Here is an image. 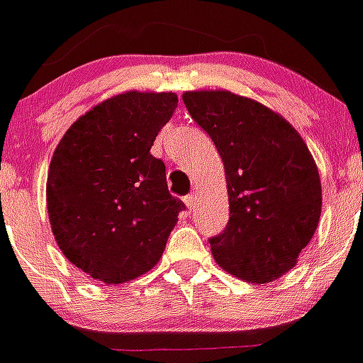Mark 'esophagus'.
I'll return each instance as SVG.
<instances>
[{
	"instance_id": "1",
	"label": "esophagus",
	"mask_w": 363,
	"mask_h": 363,
	"mask_svg": "<svg viewBox=\"0 0 363 363\" xmlns=\"http://www.w3.org/2000/svg\"><path fill=\"white\" fill-rule=\"evenodd\" d=\"M184 205H186V207H188V211H191V208L196 207V205H197V196H196V194H190V196L184 197Z\"/></svg>"
}]
</instances>
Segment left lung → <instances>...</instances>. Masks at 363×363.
I'll use <instances>...</instances> for the list:
<instances>
[{
  "label": "left lung",
  "mask_w": 363,
  "mask_h": 363,
  "mask_svg": "<svg viewBox=\"0 0 363 363\" xmlns=\"http://www.w3.org/2000/svg\"><path fill=\"white\" fill-rule=\"evenodd\" d=\"M182 100L225 169L229 222L208 240L212 255L250 284L278 279L320 218V179L308 145L281 115L231 91H186Z\"/></svg>",
  "instance_id": "obj_1"
}]
</instances>
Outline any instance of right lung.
Returning <instances> with one entry per match:
<instances>
[{
	"label": "right lung",
	"instance_id": "add662e5",
	"mask_svg": "<svg viewBox=\"0 0 363 363\" xmlns=\"http://www.w3.org/2000/svg\"><path fill=\"white\" fill-rule=\"evenodd\" d=\"M177 102L175 93H121L82 115L55 147L50 225L65 257L93 279L117 285L149 272L184 211L151 155Z\"/></svg>",
	"mask_w": 363,
	"mask_h": 363
}]
</instances>
